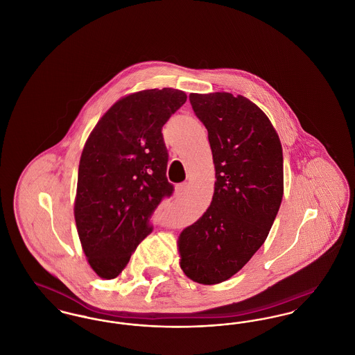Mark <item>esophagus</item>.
Masks as SVG:
<instances>
[{
  "label": "esophagus",
  "instance_id": "esophagus-1",
  "mask_svg": "<svg viewBox=\"0 0 355 355\" xmlns=\"http://www.w3.org/2000/svg\"><path fill=\"white\" fill-rule=\"evenodd\" d=\"M186 190H187V182H181V184H178V185L175 186V191H177V194H180V196H182L184 193H186Z\"/></svg>",
  "mask_w": 355,
  "mask_h": 355
}]
</instances>
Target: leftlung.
Listing matches in <instances>:
<instances>
[{
  "mask_svg": "<svg viewBox=\"0 0 355 355\" xmlns=\"http://www.w3.org/2000/svg\"><path fill=\"white\" fill-rule=\"evenodd\" d=\"M207 129L214 194L202 217L181 233V269L203 285L220 284L263 245L284 196V155L266 114L230 93L189 96Z\"/></svg>",
  "mask_w": 355,
  "mask_h": 355,
  "instance_id": "obj_1",
  "label": "left lung"
}]
</instances>
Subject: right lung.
Listing matches in <instances>:
<instances>
[{
    "label": "right lung",
    "instance_id": "right-lung-1",
    "mask_svg": "<svg viewBox=\"0 0 355 355\" xmlns=\"http://www.w3.org/2000/svg\"><path fill=\"white\" fill-rule=\"evenodd\" d=\"M181 90H142L116 102L85 144L74 217L85 255L113 279L154 230L153 217L174 191L162 128L186 102Z\"/></svg>",
    "mask_w": 355,
    "mask_h": 355
}]
</instances>
